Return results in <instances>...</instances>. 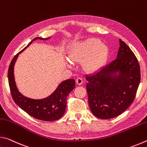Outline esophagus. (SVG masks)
<instances>
[{
    "label": "esophagus",
    "instance_id": "34e87169",
    "mask_svg": "<svg viewBox=\"0 0 147 147\" xmlns=\"http://www.w3.org/2000/svg\"><path fill=\"white\" fill-rule=\"evenodd\" d=\"M76 82V84H78V85H79V86H81L82 84H83V80H82V78H77Z\"/></svg>",
    "mask_w": 147,
    "mask_h": 147
}]
</instances>
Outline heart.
<instances>
[{
	"label": "heart",
	"instance_id": "obj_1",
	"mask_svg": "<svg viewBox=\"0 0 147 147\" xmlns=\"http://www.w3.org/2000/svg\"><path fill=\"white\" fill-rule=\"evenodd\" d=\"M109 55L106 45L96 39H88L78 42L71 47L69 59L73 62L84 61V69L89 73L100 70L105 64Z\"/></svg>",
	"mask_w": 147,
	"mask_h": 147
}]
</instances>
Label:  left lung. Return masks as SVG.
Wrapping results in <instances>:
<instances>
[{"instance_id":"obj_1","label":"left lung","mask_w":147,"mask_h":147,"mask_svg":"<svg viewBox=\"0 0 147 147\" xmlns=\"http://www.w3.org/2000/svg\"><path fill=\"white\" fill-rule=\"evenodd\" d=\"M119 44L115 60L86 76L89 108L94 116L102 119L123 113L132 104L141 80L136 57L121 39Z\"/></svg>"}]
</instances>
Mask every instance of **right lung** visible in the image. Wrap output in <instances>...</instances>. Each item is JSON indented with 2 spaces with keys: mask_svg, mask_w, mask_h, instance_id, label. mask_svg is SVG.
Returning <instances> with one entry per match:
<instances>
[{
  "mask_svg": "<svg viewBox=\"0 0 147 147\" xmlns=\"http://www.w3.org/2000/svg\"><path fill=\"white\" fill-rule=\"evenodd\" d=\"M49 38H36L25 48L17 54L12 59L8 69V82L13 100L23 110L34 118L44 121H56L63 115L67 105V96L75 88L74 79H67L59 84L56 90L46 98L34 99L24 96L17 88L14 76V66L22 52L36 39L47 40Z\"/></svg>",
  "mask_w": 147,
  "mask_h": 147,
  "instance_id": "1",
  "label": "right lung"
}]
</instances>
